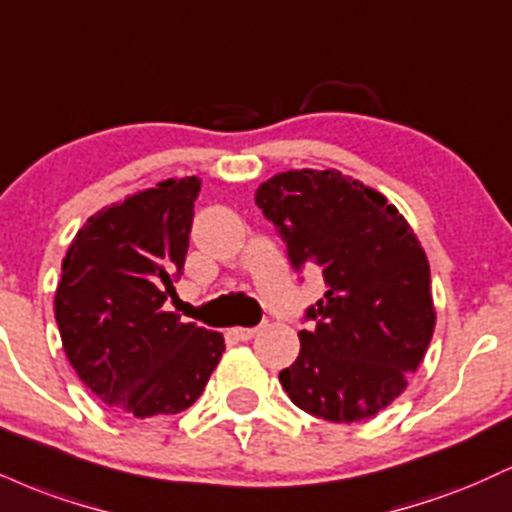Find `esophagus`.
<instances>
[{
    "label": "esophagus",
    "instance_id": "esophagus-1",
    "mask_svg": "<svg viewBox=\"0 0 512 512\" xmlns=\"http://www.w3.org/2000/svg\"><path fill=\"white\" fill-rule=\"evenodd\" d=\"M257 331H260V326H252V329H245V326H233V329L229 331V336L236 338V341H250Z\"/></svg>",
    "mask_w": 512,
    "mask_h": 512
}]
</instances>
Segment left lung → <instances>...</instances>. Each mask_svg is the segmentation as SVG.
<instances>
[{
  "label": "left lung",
  "mask_w": 512,
  "mask_h": 512,
  "mask_svg": "<svg viewBox=\"0 0 512 512\" xmlns=\"http://www.w3.org/2000/svg\"><path fill=\"white\" fill-rule=\"evenodd\" d=\"M295 269L317 264L326 293L307 310L300 355L279 381L300 410L362 422L408 386L436 310L420 240L379 190L336 169L283 171L255 193Z\"/></svg>",
  "instance_id": "8db88e82"
}]
</instances>
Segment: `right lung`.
Masks as SVG:
<instances>
[{
  "instance_id": "obj_1",
  "label": "right lung",
  "mask_w": 512,
  "mask_h": 512,
  "mask_svg": "<svg viewBox=\"0 0 512 512\" xmlns=\"http://www.w3.org/2000/svg\"><path fill=\"white\" fill-rule=\"evenodd\" d=\"M200 178H166L102 207L71 240L54 295L64 353L88 389L126 415L190 408L224 336L164 310L181 276Z\"/></svg>"
}]
</instances>
